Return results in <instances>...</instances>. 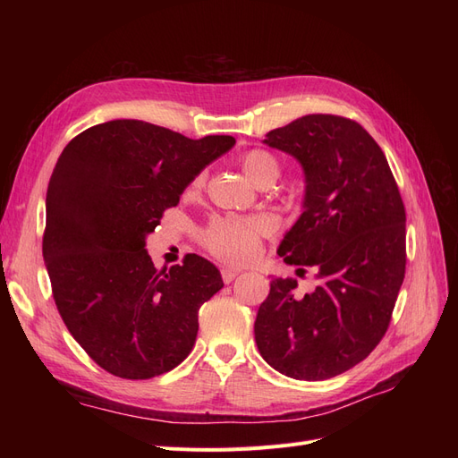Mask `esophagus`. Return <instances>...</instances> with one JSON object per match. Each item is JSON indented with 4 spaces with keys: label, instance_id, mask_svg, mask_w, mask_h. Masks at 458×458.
<instances>
[{
    "label": "esophagus",
    "instance_id": "34e87169",
    "mask_svg": "<svg viewBox=\"0 0 458 458\" xmlns=\"http://www.w3.org/2000/svg\"><path fill=\"white\" fill-rule=\"evenodd\" d=\"M237 275H239L237 269H231V267H224V269H221V279H224L225 284L233 283L234 276H237Z\"/></svg>",
    "mask_w": 458,
    "mask_h": 458
}]
</instances>
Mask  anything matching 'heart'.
I'll use <instances>...</instances> for the list:
<instances>
[{"instance_id": "b5f03b06", "label": "heart", "mask_w": 458, "mask_h": 458, "mask_svg": "<svg viewBox=\"0 0 458 458\" xmlns=\"http://www.w3.org/2000/svg\"><path fill=\"white\" fill-rule=\"evenodd\" d=\"M241 168L250 182L273 187L281 175V164L267 150H250L241 158ZM204 185V174H199L192 182V189ZM267 229V224L258 217H216L210 221L202 234V244L219 259L229 263H244L256 256L259 237Z\"/></svg>"}]
</instances>
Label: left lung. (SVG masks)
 Here are the masks:
<instances>
[{
  "label": "left lung",
  "mask_w": 458,
  "mask_h": 458,
  "mask_svg": "<svg viewBox=\"0 0 458 458\" xmlns=\"http://www.w3.org/2000/svg\"><path fill=\"white\" fill-rule=\"evenodd\" d=\"M263 143L306 177L303 212L276 254L321 283L298 298L296 279H273L256 344L284 377L327 380L361 363L390 325L405 276V206L382 148L350 118L301 116Z\"/></svg>",
  "instance_id": "1"
}]
</instances>
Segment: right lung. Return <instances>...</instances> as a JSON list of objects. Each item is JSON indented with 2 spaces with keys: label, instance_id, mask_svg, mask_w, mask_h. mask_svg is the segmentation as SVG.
<instances>
[{
  "label": "right lung",
  "instance_id": "add662e5",
  "mask_svg": "<svg viewBox=\"0 0 458 458\" xmlns=\"http://www.w3.org/2000/svg\"><path fill=\"white\" fill-rule=\"evenodd\" d=\"M234 145L143 120H110L64 147L46 197L44 259L66 328L93 361L128 380L175 369L191 353L199 310L224 281L187 254L157 269L147 234L187 185Z\"/></svg>",
  "mask_w": 458,
  "mask_h": 458
}]
</instances>
